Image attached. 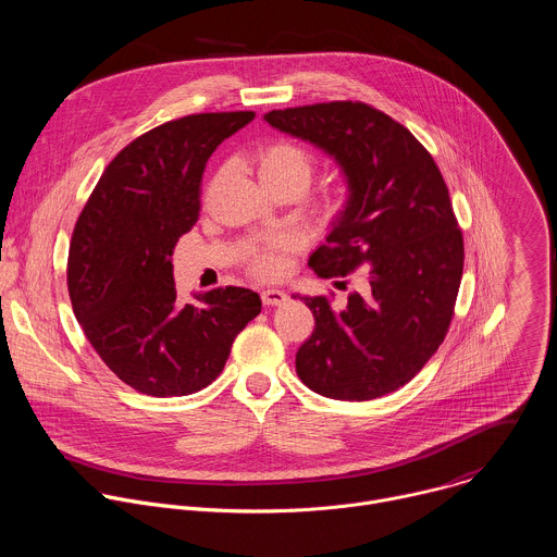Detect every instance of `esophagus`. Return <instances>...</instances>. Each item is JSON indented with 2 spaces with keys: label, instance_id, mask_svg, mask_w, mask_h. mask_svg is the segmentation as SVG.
<instances>
[{
  "label": "esophagus",
  "instance_id": "obj_1",
  "mask_svg": "<svg viewBox=\"0 0 557 557\" xmlns=\"http://www.w3.org/2000/svg\"><path fill=\"white\" fill-rule=\"evenodd\" d=\"M286 293L284 290H280V288H264L262 290V301L267 304V306H280V304H284L286 301Z\"/></svg>",
  "mask_w": 557,
  "mask_h": 557
}]
</instances>
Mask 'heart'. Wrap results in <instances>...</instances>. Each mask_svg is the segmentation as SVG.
I'll use <instances>...</instances> for the list:
<instances>
[{
	"label": "heart",
	"mask_w": 557,
	"mask_h": 557,
	"mask_svg": "<svg viewBox=\"0 0 557 557\" xmlns=\"http://www.w3.org/2000/svg\"><path fill=\"white\" fill-rule=\"evenodd\" d=\"M253 161L258 168V178L264 189L273 185H284V183H293L306 189L312 176L310 156L301 147L288 140H275V143L262 145L253 153ZM253 267L256 271L271 275L277 271V258L271 251H256Z\"/></svg>",
	"instance_id": "1"
}]
</instances>
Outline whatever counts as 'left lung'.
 I'll use <instances>...</instances> for the list:
<instances>
[{
	"mask_svg": "<svg viewBox=\"0 0 557 557\" xmlns=\"http://www.w3.org/2000/svg\"><path fill=\"white\" fill-rule=\"evenodd\" d=\"M264 121L333 158L346 183V202L308 267L324 280L363 277L342 308L293 295L314 317L295 357L299 379L339 401L399 389L443 344L462 277V233L434 158L366 103L273 110Z\"/></svg>",
	"mask_w": 557,
	"mask_h": 557,
	"instance_id": "1",
	"label": "left lung"
}]
</instances>
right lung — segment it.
I'll return each instance as SVG.
<instances>
[{
	"mask_svg": "<svg viewBox=\"0 0 557 557\" xmlns=\"http://www.w3.org/2000/svg\"><path fill=\"white\" fill-rule=\"evenodd\" d=\"M253 112L191 114L153 127L119 151L76 220L67 290L76 322L106 366L149 396H185L224 368L233 339L260 314L240 286L178 304L172 251L200 211L215 147Z\"/></svg>",
	"mask_w": 557,
	"mask_h": 557,
	"instance_id": "1",
	"label": "right lung"
}]
</instances>
